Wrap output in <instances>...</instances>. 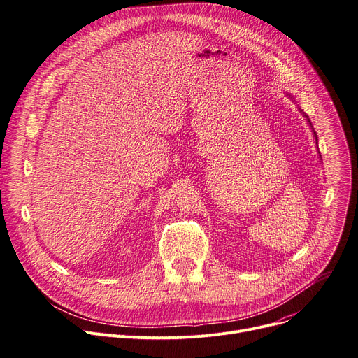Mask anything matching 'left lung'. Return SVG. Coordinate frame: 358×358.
<instances>
[{
    "label": "left lung",
    "instance_id": "obj_1",
    "mask_svg": "<svg viewBox=\"0 0 358 358\" xmlns=\"http://www.w3.org/2000/svg\"><path fill=\"white\" fill-rule=\"evenodd\" d=\"M289 97H291V96H289ZM291 99H292V97H291ZM304 116H306V117H307V120H308V122H310V119H308V116H307V115H304ZM310 124H311V123H310ZM311 127H313V126H311ZM313 131H314V129H313ZM314 136H315V141H317V134H315V131H314Z\"/></svg>",
    "mask_w": 358,
    "mask_h": 358
}]
</instances>
